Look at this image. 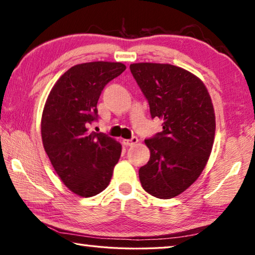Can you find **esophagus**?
Segmentation results:
<instances>
[{
	"label": "esophagus",
	"instance_id": "1",
	"mask_svg": "<svg viewBox=\"0 0 255 255\" xmlns=\"http://www.w3.org/2000/svg\"><path fill=\"white\" fill-rule=\"evenodd\" d=\"M137 141H138V138L137 137H132V138H130V139H124L123 143L126 145V146H131L133 144H136Z\"/></svg>",
	"mask_w": 255,
	"mask_h": 255
}]
</instances>
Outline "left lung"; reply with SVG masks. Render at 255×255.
I'll use <instances>...</instances> for the list:
<instances>
[{
	"label": "left lung",
	"mask_w": 255,
	"mask_h": 255,
	"mask_svg": "<svg viewBox=\"0 0 255 255\" xmlns=\"http://www.w3.org/2000/svg\"><path fill=\"white\" fill-rule=\"evenodd\" d=\"M130 72L147 99L152 118L163 130L145 139L150 152L139 169L146 192L170 199L199 178L215 138V112L205 84L192 73L171 64H131Z\"/></svg>",
	"instance_id": "obj_1"
}]
</instances>
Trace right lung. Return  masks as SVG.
I'll return each mask as SVG.
<instances>
[{"label": "right lung", "mask_w": 255, "mask_h": 255, "mask_svg": "<svg viewBox=\"0 0 255 255\" xmlns=\"http://www.w3.org/2000/svg\"><path fill=\"white\" fill-rule=\"evenodd\" d=\"M126 70L122 63L91 62L71 67L51 89L41 118L44 148L63 183L81 197L103 191L122 154V145L89 131L98 119L102 90Z\"/></svg>", "instance_id": "add662e5"}]
</instances>
